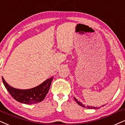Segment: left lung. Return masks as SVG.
I'll list each match as a JSON object with an SVG mask.
<instances>
[{
	"label": "left lung",
	"instance_id": "obj_1",
	"mask_svg": "<svg viewBox=\"0 0 125 125\" xmlns=\"http://www.w3.org/2000/svg\"><path fill=\"white\" fill-rule=\"evenodd\" d=\"M74 99H75V101H76V103H78V104H79V105H81V106H82L83 107H84V108H88V109H97L98 108V107H92V106H86V107H85V106H84L83 104H82V103H81V102H79V101H78V100H77L76 99V98H75L74 97ZM103 106H104V105H103ZM99 108V107H98Z\"/></svg>",
	"mask_w": 125,
	"mask_h": 125
}]
</instances>
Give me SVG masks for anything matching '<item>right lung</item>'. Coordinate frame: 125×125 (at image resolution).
<instances>
[{
	"mask_svg": "<svg viewBox=\"0 0 125 125\" xmlns=\"http://www.w3.org/2000/svg\"><path fill=\"white\" fill-rule=\"evenodd\" d=\"M53 79V77H52L36 87L27 90H21L9 85L2 77L4 86L14 99L27 104H36L42 101L48 93Z\"/></svg>",
	"mask_w": 125,
	"mask_h": 125,
	"instance_id": "add662e5",
	"label": "right lung"
}]
</instances>
